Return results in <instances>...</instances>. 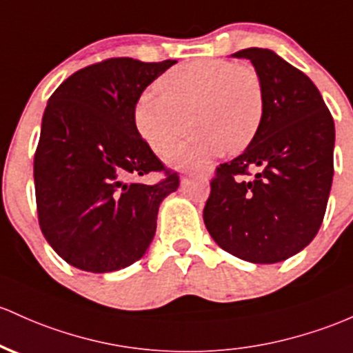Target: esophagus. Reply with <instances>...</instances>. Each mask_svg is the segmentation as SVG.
Returning <instances> with one entry per match:
<instances>
[{
  "instance_id": "1",
  "label": "esophagus",
  "mask_w": 353,
  "mask_h": 353,
  "mask_svg": "<svg viewBox=\"0 0 353 353\" xmlns=\"http://www.w3.org/2000/svg\"><path fill=\"white\" fill-rule=\"evenodd\" d=\"M189 174H192V172H189ZM196 174H199V176H203V177H211V170L209 169H201V170H196Z\"/></svg>"
}]
</instances>
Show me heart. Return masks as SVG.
Masks as SVG:
<instances>
[{
    "instance_id": "b5f03b06",
    "label": "heart",
    "mask_w": 353,
    "mask_h": 353,
    "mask_svg": "<svg viewBox=\"0 0 353 353\" xmlns=\"http://www.w3.org/2000/svg\"><path fill=\"white\" fill-rule=\"evenodd\" d=\"M161 95L144 94L135 103L139 132L159 156H168L194 130L172 161L194 164L251 145L265 117V90L251 65L197 60L168 70L156 83Z\"/></svg>"
}]
</instances>
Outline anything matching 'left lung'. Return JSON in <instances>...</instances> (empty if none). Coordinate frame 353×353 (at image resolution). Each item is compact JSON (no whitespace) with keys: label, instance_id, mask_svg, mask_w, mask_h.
<instances>
[{"label":"left lung","instance_id":"1","mask_svg":"<svg viewBox=\"0 0 353 353\" xmlns=\"http://www.w3.org/2000/svg\"><path fill=\"white\" fill-rule=\"evenodd\" d=\"M248 58L265 90L261 129L211 181L203 218L224 251L250 263L283 261L319 233L334 179L335 125L319 88L268 48Z\"/></svg>","mask_w":353,"mask_h":353}]
</instances>
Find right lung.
I'll list each match as a JSON object with an SVG mask.
<instances>
[{"mask_svg": "<svg viewBox=\"0 0 353 353\" xmlns=\"http://www.w3.org/2000/svg\"><path fill=\"white\" fill-rule=\"evenodd\" d=\"M176 60L108 58L70 75L41 119L33 176L38 221L68 265L110 273L141 259L154 239L162 199L179 188L135 125L142 92ZM164 172L157 185L130 176Z\"/></svg>", "mask_w": 353, "mask_h": 353, "instance_id": "add662e5", "label": "right lung"}]
</instances>
